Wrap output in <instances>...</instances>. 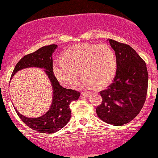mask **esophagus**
Listing matches in <instances>:
<instances>
[{"mask_svg": "<svg viewBox=\"0 0 158 158\" xmlns=\"http://www.w3.org/2000/svg\"><path fill=\"white\" fill-rule=\"evenodd\" d=\"M88 95H89V93H88V92H82V93L81 94V97H88Z\"/></svg>", "mask_w": 158, "mask_h": 158, "instance_id": "1", "label": "esophagus"}]
</instances>
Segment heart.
<instances>
[{
    "label": "heart",
    "instance_id": "1",
    "mask_svg": "<svg viewBox=\"0 0 158 158\" xmlns=\"http://www.w3.org/2000/svg\"><path fill=\"white\" fill-rule=\"evenodd\" d=\"M53 61V73L61 85L73 88L79 81V71L85 86H104L113 79L117 70L115 52L106 44H80Z\"/></svg>",
    "mask_w": 158,
    "mask_h": 158
}]
</instances>
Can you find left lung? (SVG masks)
Here are the masks:
<instances>
[{
	"label": "left lung",
	"mask_w": 158,
	"mask_h": 158,
	"mask_svg": "<svg viewBox=\"0 0 158 158\" xmlns=\"http://www.w3.org/2000/svg\"><path fill=\"white\" fill-rule=\"evenodd\" d=\"M117 58L114 81L100 92L102 102L96 109L99 119L115 126L131 121L142 109L148 89L146 62L129 45L108 39Z\"/></svg>",
	"instance_id": "left-lung-1"
}]
</instances>
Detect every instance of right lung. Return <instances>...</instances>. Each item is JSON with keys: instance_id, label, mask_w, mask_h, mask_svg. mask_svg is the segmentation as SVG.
Here are the masks:
<instances>
[{"instance_id": "1", "label": "right lung", "mask_w": 158, "mask_h": 158, "mask_svg": "<svg viewBox=\"0 0 158 158\" xmlns=\"http://www.w3.org/2000/svg\"><path fill=\"white\" fill-rule=\"evenodd\" d=\"M57 47L56 44L44 46L24 56L17 63L11 77H13L18 71L28 68H43L48 76L52 88V99L51 106L46 113L41 117L30 118L20 114L15 107L21 120L31 129L40 133H54L66 126L70 119V103L77 100L80 96L76 90L62 88L54 76L52 55Z\"/></svg>"}]
</instances>
